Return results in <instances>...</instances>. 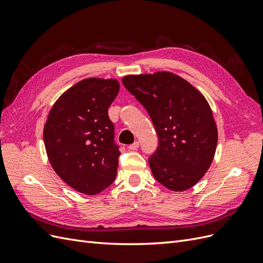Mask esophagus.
<instances>
[{"label": "esophagus", "instance_id": "34e87169", "mask_svg": "<svg viewBox=\"0 0 263 263\" xmlns=\"http://www.w3.org/2000/svg\"><path fill=\"white\" fill-rule=\"evenodd\" d=\"M128 148H129L130 150H136V149H138V148H139V141H135L134 144L129 145Z\"/></svg>", "mask_w": 263, "mask_h": 263}]
</instances>
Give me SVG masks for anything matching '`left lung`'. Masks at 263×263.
Masks as SVG:
<instances>
[{"label": "left lung", "instance_id": "obj_1", "mask_svg": "<svg viewBox=\"0 0 263 263\" xmlns=\"http://www.w3.org/2000/svg\"><path fill=\"white\" fill-rule=\"evenodd\" d=\"M146 108L159 146L148 159L155 179L172 191L195 185L209 170L217 146V127L208 101L171 72L127 76L122 80Z\"/></svg>", "mask_w": 263, "mask_h": 263}]
</instances>
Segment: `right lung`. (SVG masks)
<instances>
[{"mask_svg": "<svg viewBox=\"0 0 263 263\" xmlns=\"http://www.w3.org/2000/svg\"><path fill=\"white\" fill-rule=\"evenodd\" d=\"M119 91L115 79L89 78L63 93L44 127L55 173L78 192L95 195L115 180L119 147L107 110Z\"/></svg>", "mask_w": 263, "mask_h": 263, "instance_id": "1", "label": "right lung"}]
</instances>
